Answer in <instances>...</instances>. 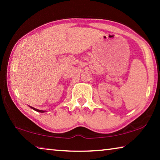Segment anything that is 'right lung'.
<instances>
[{
    "mask_svg": "<svg viewBox=\"0 0 160 160\" xmlns=\"http://www.w3.org/2000/svg\"><path fill=\"white\" fill-rule=\"evenodd\" d=\"M32 109H34V110H35L36 111V112H41V113H43V112H45L44 111H42V110H39V109H35V108H34V107H30Z\"/></svg>",
    "mask_w": 160,
    "mask_h": 160,
    "instance_id": "right-lung-1",
    "label": "right lung"
}]
</instances>
